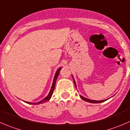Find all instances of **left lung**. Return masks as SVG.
<instances>
[{
    "mask_svg": "<svg viewBox=\"0 0 130 130\" xmlns=\"http://www.w3.org/2000/svg\"><path fill=\"white\" fill-rule=\"evenodd\" d=\"M72 77H73V82H74V85H75L76 88V82H75V80H74V79L73 78V76L72 75ZM80 97L83 100V101H86V102H90V103H101V102H104V101H107V100H102V101H93V100H90V99H87L85 98V97H83L82 95H80Z\"/></svg>",
    "mask_w": 130,
    "mask_h": 130,
    "instance_id": "8db88e82",
    "label": "left lung"
}]
</instances>
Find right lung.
<instances>
[{
	"label": "right lung",
	"mask_w": 130,
	"mask_h": 130,
	"mask_svg": "<svg viewBox=\"0 0 130 130\" xmlns=\"http://www.w3.org/2000/svg\"><path fill=\"white\" fill-rule=\"evenodd\" d=\"M61 68H59L58 69H57V71H56V74H55V76H54V78L53 83H52V87H51V91H50L49 93H48V95H47V97H45V98L43 99V100H42V101H40V102H36V103H31V102H26V101H24V102H26L27 104H35L36 105V104H41V103H44V102H47V101H49V100L51 99V97H52L54 90L55 85H56V80H57V77H58L59 74V72H60V71H61Z\"/></svg>",
	"instance_id": "right-lung-1"
}]
</instances>
